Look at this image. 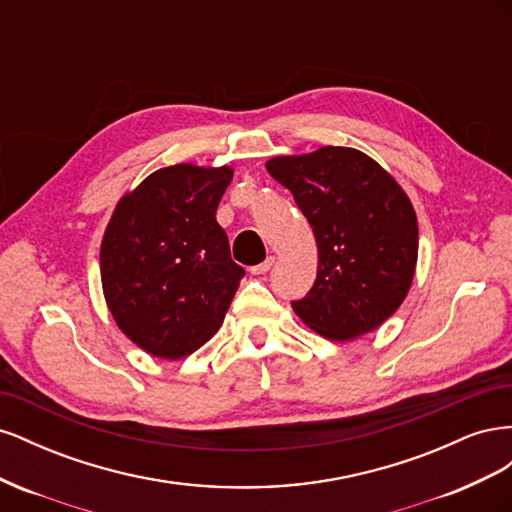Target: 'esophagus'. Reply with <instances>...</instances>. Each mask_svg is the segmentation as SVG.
I'll return each instance as SVG.
<instances>
[{
    "label": "esophagus",
    "mask_w": 512,
    "mask_h": 512,
    "mask_svg": "<svg viewBox=\"0 0 512 512\" xmlns=\"http://www.w3.org/2000/svg\"><path fill=\"white\" fill-rule=\"evenodd\" d=\"M273 265H275V258H273V256H267V260H262V262H260V265L252 267L250 271H252L254 275H262V273H269Z\"/></svg>",
    "instance_id": "34e87169"
}]
</instances>
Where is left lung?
Returning a JSON list of instances; mask_svg holds the SVG:
<instances>
[{
    "mask_svg": "<svg viewBox=\"0 0 512 512\" xmlns=\"http://www.w3.org/2000/svg\"><path fill=\"white\" fill-rule=\"evenodd\" d=\"M314 230L318 273L297 316L316 333L346 342L395 314L418 252L416 213L406 192L365 153L322 147L267 162Z\"/></svg>",
    "mask_w": 512,
    "mask_h": 512,
    "instance_id": "8db88e82",
    "label": "left lung"
}]
</instances>
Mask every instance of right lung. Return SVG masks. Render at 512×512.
<instances>
[{"instance_id":"1","label":"right lung","mask_w":512,"mask_h":512,"mask_svg":"<svg viewBox=\"0 0 512 512\" xmlns=\"http://www.w3.org/2000/svg\"><path fill=\"white\" fill-rule=\"evenodd\" d=\"M230 181L228 166L160 168L119 200L104 232L108 309L136 346L160 359L209 342L245 275L215 220Z\"/></svg>"}]
</instances>
